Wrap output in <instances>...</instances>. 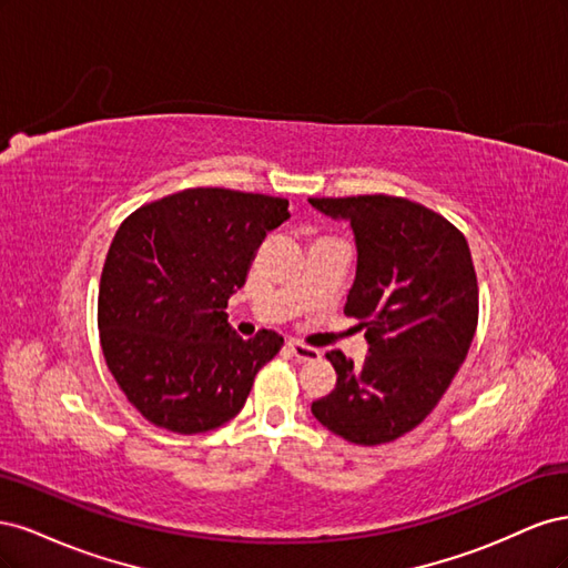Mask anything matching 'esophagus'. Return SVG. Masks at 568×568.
Returning <instances> with one entry per match:
<instances>
[{
    "instance_id": "1",
    "label": "esophagus",
    "mask_w": 568,
    "mask_h": 568,
    "mask_svg": "<svg viewBox=\"0 0 568 568\" xmlns=\"http://www.w3.org/2000/svg\"><path fill=\"white\" fill-rule=\"evenodd\" d=\"M286 346H288L291 353H294V357L298 359V363H313V359L322 357V353L317 348L305 346V343H301V341H288Z\"/></svg>"
}]
</instances>
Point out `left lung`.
<instances>
[{"label":"left lung","mask_w":568,"mask_h":568,"mask_svg":"<svg viewBox=\"0 0 568 568\" xmlns=\"http://www.w3.org/2000/svg\"><path fill=\"white\" fill-rule=\"evenodd\" d=\"M348 220L357 267L343 313L365 326L363 365L326 353L336 388L315 419L355 445H379L419 426L448 390L478 322V284L464 234L422 203L398 196L307 199Z\"/></svg>","instance_id":"8db88e82"}]
</instances>
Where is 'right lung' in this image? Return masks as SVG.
I'll use <instances>...</instances> for the list:
<instances>
[{"label": "right lung", "instance_id": "right-lung-1", "mask_svg": "<svg viewBox=\"0 0 568 568\" xmlns=\"http://www.w3.org/2000/svg\"><path fill=\"white\" fill-rule=\"evenodd\" d=\"M288 201L232 189H184L118 227L99 284L106 365L140 415L175 434H205L242 412L257 369L284 338L244 341L227 301Z\"/></svg>", "mask_w": 568, "mask_h": 568}]
</instances>
